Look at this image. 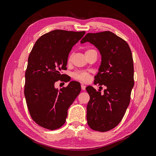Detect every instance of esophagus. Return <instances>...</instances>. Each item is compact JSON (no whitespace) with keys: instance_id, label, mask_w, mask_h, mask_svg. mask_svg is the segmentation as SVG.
<instances>
[{"instance_id":"esophagus-1","label":"esophagus","mask_w":156,"mask_h":156,"mask_svg":"<svg viewBox=\"0 0 156 156\" xmlns=\"http://www.w3.org/2000/svg\"><path fill=\"white\" fill-rule=\"evenodd\" d=\"M85 88H86V86L84 85V84H81V89L83 90H85Z\"/></svg>"}]
</instances>
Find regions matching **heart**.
Instances as JSON below:
<instances>
[{
    "instance_id": "heart-1",
    "label": "heart",
    "mask_w": 156,
    "mask_h": 156,
    "mask_svg": "<svg viewBox=\"0 0 156 156\" xmlns=\"http://www.w3.org/2000/svg\"><path fill=\"white\" fill-rule=\"evenodd\" d=\"M93 51H95V50L87 49L85 51V55ZM71 60H72V55H69L68 59V62H71ZM72 77L75 80H78V81H82V82H88L90 80V74L89 72H86V71L80 70V71H76V72H73L72 74Z\"/></svg>"
}]
</instances>
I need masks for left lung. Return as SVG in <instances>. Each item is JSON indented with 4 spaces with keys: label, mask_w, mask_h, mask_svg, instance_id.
<instances>
[{
    "label": "left lung",
    "mask_w": 156,
    "mask_h": 156,
    "mask_svg": "<svg viewBox=\"0 0 156 156\" xmlns=\"http://www.w3.org/2000/svg\"><path fill=\"white\" fill-rule=\"evenodd\" d=\"M87 41L95 45L101 55L94 84L106 87L103 94L92 87L86 88L90 96L87 123L93 130L105 132L120 123L129 104L134 86L133 56L127 42L110 31L88 33L81 43Z\"/></svg>",
    "instance_id": "1"
}]
</instances>
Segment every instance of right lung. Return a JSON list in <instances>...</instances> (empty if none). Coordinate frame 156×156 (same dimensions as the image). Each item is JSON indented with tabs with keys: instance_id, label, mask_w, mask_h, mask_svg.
Returning a JSON list of instances; mask_svg holds the SVG:
<instances>
[{
	"instance_id": "right-lung-1",
	"label": "right lung",
	"mask_w": 156,
	"mask_h": 156,
	"mask_svg": "<svg viewBox=\"0 0 156 156\" xmlns=\"http://www.w3.org/2000/svg\"><path fill=\"white\" fill-rule=\"evenodd\" d=\"M84 34L85 31L52 30L39 37L29 55L25 72L26 102L32 120L45 129L54 130L64 124L68 108L81 92L77 81H71L59 90L55 83L70 81L62 71L67 69L73 46Z\"/></svg>"
}]
</instances>
